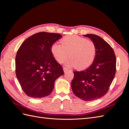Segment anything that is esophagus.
I'll return each instance as SVG.
<instances>
[{
    "label": "esophagus",
    "mask_w": 129,
    "mask_h": 129,
    "mask_svg": "<svg viewBox=\"0 0 129 129\" xmlns=\"http://www.w3.org/2000/svg\"><path fill=\"white\" fill-rule=\"evenodd\" d=\"M63 71L64 73H66L67 71L68 70V69L67 68H66V67H63Z\"/></svg>",
    "instance_id": "1"
}]
</instances>
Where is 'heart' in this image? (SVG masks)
<instances>
[{"label":"heart","instance_id":"b5f03b06","mask_svg":"<svg viewBox=\"0 0 129 129\" xmlns=\"http://www.w3.org/2000/svg\"><path fill=\"white\" fill-rule=\"evenodd\" d=\"M61 45L53 43L50 51L53 57L59 63L66 62L68 67H76L82 70L89 67L93 63L96 55V47L93 41L77 35H68L63 38Z\"/></svg>","mask_w":129,"mask_h":129}]
</instances>
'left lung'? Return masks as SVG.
<instances>
[{
    "label": "left lung",
    "instance_id": "obj_1",
    "mask_svg": "<svg viewBox=\"0 0 129 129\" xmlns=\"http://www.w3.org/2000/svg\"><path fill=\"white\" fill-rule=\"evenodd\" d=\"M84 36L90 38L96 47L93 63L83 71H74L71 87L75 95L85 101H92L105 95L116 72V56L108 42L94 34Z\"/></svg>",
    "mask_w": 129,
    "mask_h": 129
}]
</instances>
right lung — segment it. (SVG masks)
<instances>
[{
    "label": "right lung",
    "mask_w": 129,
    "mask_h": 129,
    "mask_svg": "<svg viewBox=\"0 0 129 129\" xmlns=\"http://www.w3.org/2000/svg\"><path fill=\"white\" fill-rule=\"evenodd\" d=\"M61 38L59 34L36 33L25 40L17 51L16 76L27 96L41 98L50 95L56 79L64 74L50 51L51 46Z\"/></svg>",
    "instance_id": "1"
}]
</instances>
